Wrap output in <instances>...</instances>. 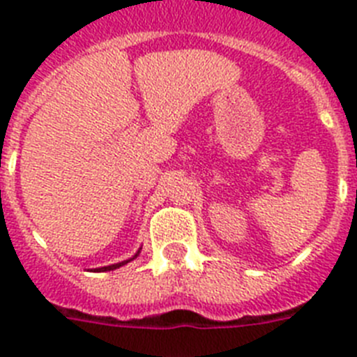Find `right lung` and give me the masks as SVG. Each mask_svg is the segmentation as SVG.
<instances>
[{
	"instance_id": "right-lung-1",
	"label": "right lung",
	"mask_w": 357,
	"mask_h": 357,
	"mask_svg": "<svg viewBox=\"0 0 357 357\" xmlns=\"http://www.w3.org/2000/svg\"><path fill=\"white\" fill-rule=\"evenodd\" d=\"M141 254V248L137 252H135L134 255H132L130 259H127V261H121V263H116V264H109V266H102V268H94V270H91V272H110V270H116V268H119V266H123V264H127V263H130V261H134L135 257H137V255Z\"/></svg>"
}]
</instances>
